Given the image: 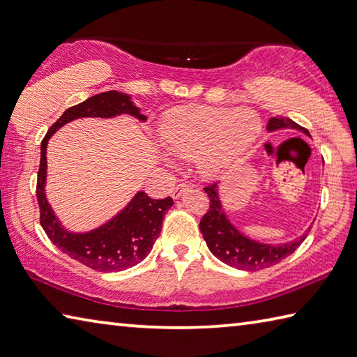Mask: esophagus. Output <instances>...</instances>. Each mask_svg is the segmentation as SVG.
I'll list each match as a JSON object with an SVG mask.
<instances>
[{
	"mask_svg": "<svg viewBox=\"0 0 357 357\" xmlns=\"http://www.w3.org/2000/svg\"><path fill=\"white\" fill-rule=\"evenodd\" d=\"M190 188H191L190 183H178V185L172 190V197H174V199H178V197L181 196V194H183V191L190 190Z\"/></svg>",
	"mask_w": 357,
	"mask_h": 357,
	"instance_id": "obj_1",
	"label": "esophagus"
}]
</instances>
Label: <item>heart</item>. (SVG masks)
I'll list each match as a JSON object with an SVG mask.
<instances>
[{"label": "heart", "mask_w": 357, "mask_h": 357, "mask_svg": "<svg viewBox=\"0 0 357 357\" xmlns=\"http://www.w3.org/2000/svg\"><path fill=\"white\" fill-rule=\"evenodd\" d=\"M261 133V119L247 109L188 105L172 110L160 127L161 143L178 158L196 157L205 177L225 172Z\"/></svg>", "instance_id": "obj_1"}]
</instances>
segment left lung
<instances>
[{"label":"left lung","instance_id":"left-lung-1","mask_svg":"<svg viewBox=\"0 0 357 357\" xmlns=\"http://www.w3.org/2000/svg\"><path fill=\"white\" fill-rule=\"evenodd\" d=\"M280 129H292L298 130L305 135H309V132L305 127L298 126L289 118H271L267 123V130L275 132ZM205 192L210 197V208L204 218L200 220V231L204 234L210 252L225 262L227 266L239 268V271L257 272L262 268L272 267L278 262L287 258L300 247L307 236V231L301 234L300 238L284 242V244H264L245 236L234 227L230 219L227 218L219 197V186L218 183L204 188Z\"/></svg>","mask_w":357,"mask_h":357}]
</instances>
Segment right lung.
Listing matches in <instances>:
<instances>
[{
	"label": "right lung",
	"mask_w": 357,
	"mask_h": 357,
	"mask_svg": "<svg viewBox=\"0 0 357 357\" xmlns=\"http://www.w3.org/2000/svg\"><path fill=\"white\" fill-rule=\"evenodd\" d=\"M130 115L144 123L138 107L130 96L119 91H105L89 98L84 102L63 112L54 123L42 141V155L37 176V200L40 206V224L51 242L59 250L93 271L112 273L137 266L151 253L155 239L160 236L165 213L174 205L171 197L151 199L138 191L133 199L104 225L85 233L66 230L54 214L46 200V146L48 139L60 127L79 118H113Z\"/></svg>",
	"instance_id": "add662e5"
}]
</instances>
